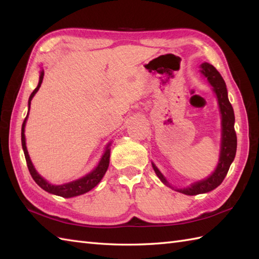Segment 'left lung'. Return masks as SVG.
<instances>
[{"label": "left lung", "mask_w": 259, "mask_h": 259, "mask_svg": "<svg viewBox=\"0 0 259 259\" xmlns=\"http://www.w3.org/2000/svg\"><path fill=\"white\" fill-rule=\"evenodd\" d=\"M201 73L208 79L209 83L213 88V91L216 92V96L218 99L219 108H221L222 112V122H223V140H222V152H221V159H219V163L214 170L213 174L205 180L198 181V183L191 185L188 188L179 189L181 194L188 195V196H195L199 194H205V192L211 191L214 188L223 183V180L226 177V175L229 170L230 164L234 161L236 156V149H237V136H236L235 131V114L234 109L228 100L227 96V88L226 83L223 79L221 73L218 72L213 65L209 63H202L201 64ZM152 168L155 172L162 183L169 186L168 181L164 179L161 172L159 171L155 164H152Z\"/></svg>", "instance_id": "obj_1"}]
</instances>
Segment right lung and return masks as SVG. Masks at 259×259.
Returning <instances> with one entry per match:
<instances>
[{"mask_svg":"<svg viewBox=\"0 0 259 259\" xmlns=\"http://www.w3.org/2000/svg\"><path fill=\"white\" fill-rule=\"evenodd\" d=\"M43 76H45V71H41L40 80H38V84L34 89V91L31 93V96L29 98V110H30L32 98L34 97V95L37 92V90L40 89L42 80H43ZM27 113H29V112H27ZM26 118H27V114H26V117L23 121V124H22V134H21L22 148H23L25 160H26V164H27V169H29L30 175L32 176L33 180H34L35 183L38 186H40L42 189H45L46 191L50 192V194L61 196L63 198H71V197H75V196L85 194V192L91 190L92 188H95V187L99 183H100V180L102 179V177L104 176V174H106L107 169L109 167V160H110V149H109V148H107L106 152L103 153V156L101 158L100 162H99L98 167L95 170H93L92 172H90L89 175H87L85 177L78 179L75 181H72V183L61 185V186H53L51 184L47 183V180L43 179L41 176L35 171V169H34V167H33V164L30 160L29 153H27V150H26L25 137H24V126H25V122H26Z\"/></svg>","mask_w":259,"mask_h":259,"instance_id":"right-lung-1","label":"right lung"}]
</instances>
